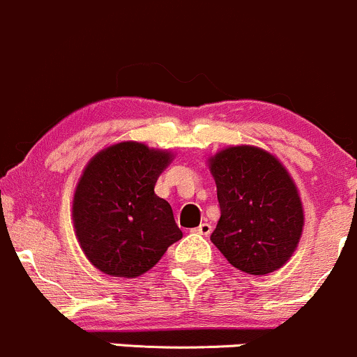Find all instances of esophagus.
<instances>
[{"mask_svg": "<svg viewBox=\"0 0 357 357\" xmlns=\"http://www.w3.org/2000/svg\"><path fill=\"white\" fill-rule=\"evenodd\" d=\"M195 231L200 233V235L207 236V235H211V233H212V226L208 225V222H202L199 228H195Z\"/></svg>", "mask_w": 357, "mask_h": 357, "instance_id": "34e87169", "label": "esophagus"}]
</instances>
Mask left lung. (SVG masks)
Here are the masks:
<instances>
[{
  "mask_svg": "<svg viewBox=\"0 0 357 357\" xmlns=\"http://www.w3.org/2000/svg\"><path fill=\"white\" fill-rule=\"evenodd\" d=\"M221 218L211 240L236 269L268 275L297 248L304 211L297 186L275 155L257 146H229L208 158Z\"/></svg>",
  "mask_w": 357,
  "mask_h": 357,
  "instance_id": "1",
  "label": "left lung"
}]
</instances>
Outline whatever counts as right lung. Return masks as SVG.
I'll use <instances>...</instances> for the list:
<instances>
[{
    "label": "right lung",
    "mask_w": 357,
    "mask_h": 357,
    "mask_svg": "<svg viewBox=\"0 0 357 357\" xmlns=\"http://www.w3.org/2000/svg\"><path fill=\"white\" fill-rule=\"evenodd\" d=\"M171 160L167 150L122 142L88 162L74 193L72 219L82 252L96 269L135 278L181 240L171 205L153 192Z\"/></svg>",
    "instance_id": "1"
}]
</instances>
